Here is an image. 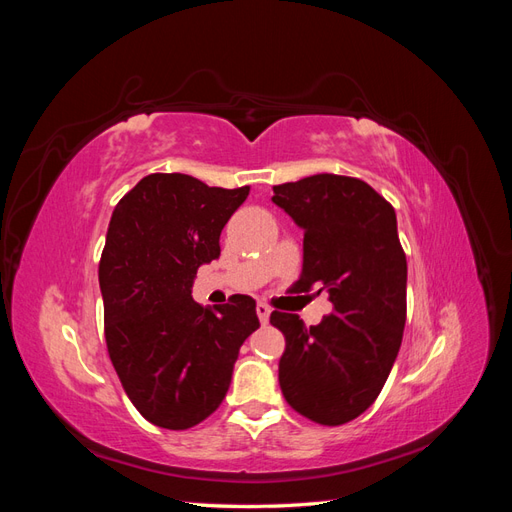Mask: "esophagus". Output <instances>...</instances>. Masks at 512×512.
<instances>
[{
	"instance_id": "esophagus-1",
	"label": "esophagus",
	"mask_w": 512,
	"mask_h": 512,
	"mask_svg": "<svg viewBox=\"0 0 512 512\" xmlns=\"http://www.w3.org/2000/svg\"><path fill=\"white\" fill-rule=\"evenodd\" d=\"M256 314H258V318H260L262 324H267V320H269V316H271V307L265 305V303H258V305H256Z\"/></svg>"
}]
</instances>
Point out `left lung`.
I'll return each instance as SVG.
<instances>
[{
    "label": "left lung",
    "instance_id": "obj_1",
    "mask_svg": "<svg viewBox=\"0 0 512 512\" xmlns=\"http://www.w3.org/2000/svg\"><path fill=\"white\" fill-rule=\"evenodd\" d=\"M271 200L303 228L294 286L327 290L333 303L309 329L297 314H271L286 337L282 393L309 421L344 425L374 404L404 337L408 265L395 209L365 181L329 173L273 185Z\"/></svg>",
    "mask_w": 512,
    "mask_h": 512
}]
</instances>
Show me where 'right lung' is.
Here are the masks:
<instances>
[{
	"mask_svg": "<svg viewBox=\"0 0 512 512\" xmlns=\"http://www.w3.org/2000/svg\"><path fill=\"white\" fill-rule=\"evenodd\" d=\"M250 194L209 188L181 173H153L123 196L100 258L108 356L134 408L164 429H190L218 410L239 348L258 327L256 301L222 307L192 299L200 265L220 256V235Z\"/></svg>",
	"mask_w": 512,
	"mask_h": 512,
	"instance_id": "obj_1",
	"label": "right lung"
}]
</instances>
